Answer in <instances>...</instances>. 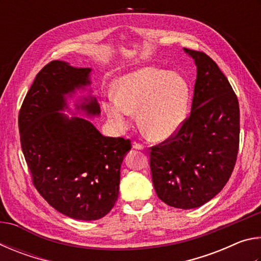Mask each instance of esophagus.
<instances>
[{"label": "esophagus", "mask_w": 261, "mask_h": 261, "mask_svg": "<svg viewBox=\"0 0 261 261\" xmlns=\"http://www.w3.org/2000/svg\"><path fill=\"white\" fill-rule=\"evenodd\" d=\"M132 147H134L135 149H144L145 148L144 145L137 143V141H134V143H132Z\"/></svg>", "instance_id": "34e87169"}]
</instances>
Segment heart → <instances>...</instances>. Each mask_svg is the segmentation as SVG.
<instances>
[{"mask_svg":"<svg viewBox=\"0 0 261 261\" xmlns=\"http://www.w3.org/2000/svg\"><path fill=\"white\" fill-rule=\"evenodd\" d=\"M190 86L182 74L144 67L123 74L115 83V93L103 96L102 108L113 126L124 132L138 114L140 126L156 140L177 134L187 118Z\"/></svg>","mask_w":261,"mask_h":261,"instance_id":"heart-1","label":"heart"}]
</instances>
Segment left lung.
I'll list each match as a JSON object with an SVG mask.
<instances>
[{
    "instance_id": "left-lung-1",
    "label": "left lung",
    "mask_w": 261,
    "mask_h": 261,
    "mask_svg": "<svg viewBox=\"0 0 261 261\" xmlns=\"http://www.w3.org/2000/svg\"><path fill=\"white\" fill-rule=\"evenodd\" d=\"M183 49L197 67L191 114L173 138L152 147L149 166L158 197L191 210L213 199L230 177L240 145V106L210 56Z\"/></svg>"
}]
</instances>
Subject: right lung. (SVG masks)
Listing matches in <instances>:
<instances>
[{
    "label": "right lung",
    "instance_id": "add662e5",
    "mask_svg": "<svg viewBox=\"0 0 261 261\" xmlns=\"http://www.w3.org/2000/svg\"><path fill=\"white\" fill-rule=\"evenodd\" d=\"M91 68L51 61L37 74L21 105L18 125L25 160L34 187L48 204L71 219L103 218L118 198L121 166L131 149L129 139L105 137L87 119L100 106L91 94L68 99L91 86Z\"/></svg>",
    "mask_w": 261,
    "mask_h": 261
}]
</instances>
